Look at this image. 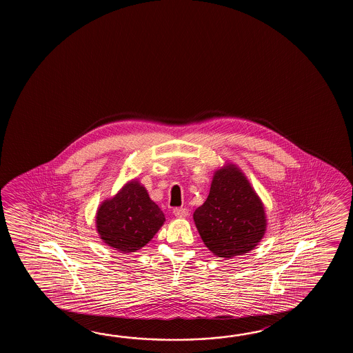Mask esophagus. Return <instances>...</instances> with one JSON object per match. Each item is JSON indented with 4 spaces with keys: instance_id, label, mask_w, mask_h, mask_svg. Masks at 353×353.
Wrapping results in <instances>:
<instances>
[{
    "instance_id": "esophagus-1",
    "label": "esophagus",
    "mask_w": 353,
    "mask_h": 353,
    "mask_svg": "<svg viewBox=\"0 0 353 353\" xmlns=\"http://www.w3.org/2000/svg\"><path fill=\"white\" fill-rule=\"evenodd\" d=\"M173 213L175 217L184 218L187 217L188 214H189V210H188L187 208L180 207V208H174Z\"/></svg>"
}]
</instances>
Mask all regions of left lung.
Returning <instances> with one entry per match:
<instances>
[{"label":"left lung","instance_id":"obj_1","mask_svg":"<svg viewBox=\"0 0 353 353\" xmlns=\"http://www.w3.org/2000/svg\"><path fill=\"white\" fill-rule=\"evenodd\" d=\"M193 218L204 245L223 259L254 250L268 225L261 199L233 164H225L214 173L208 198L195 210Z\"/></svg>","mask_w":353,"mask_h":353}]
</instances>
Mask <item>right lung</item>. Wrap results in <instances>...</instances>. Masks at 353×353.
<instances>
[{
    "instance_id": "add662e5",
    "label": "right lung",
    "mask_w": 353,
    "mask_h": 353,
    "mask_svg": "<svg viewBox=\"0 0 353 353\" xmlns=\"http://www.w3.org/2000/svg\"><path fill=\"white\" fill-rule=\"evenodd\" d=\"M165 216L148 190L131 180L98 207L96 227L105 245L130 254L143 248L164 225Z\"/></svg>"
}]
</instances>
